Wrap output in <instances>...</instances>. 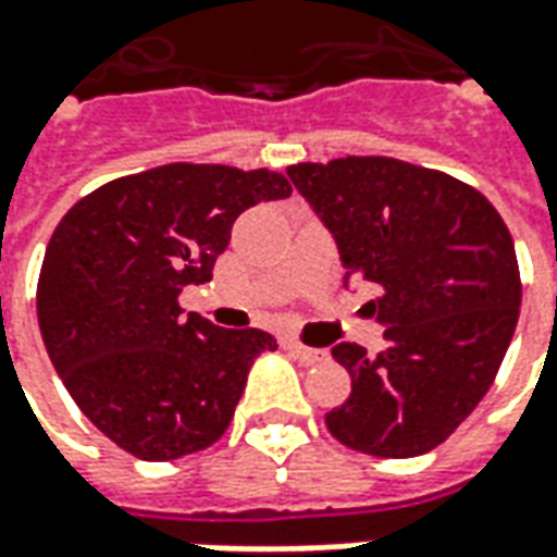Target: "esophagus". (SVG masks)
<instances>
[{
    "label": "esophagus",
    "instance_id": "1",
    "mask_svg": "<svg viewBox=\"0 0 557 557\" xmlns=\"http://www.w3.org/2000/svg\"><path fill=\"white\" fill-rule=\"evenodd\" d=\"M286 349H289V355H295L304 367H313V363L327 361V351L310 349V346H304V343H298V339H286Z\"/></svg>",
    "mask_w": 557,
    "mask_h": 557
}]
</instances>
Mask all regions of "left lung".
Instances as JSON below:
<instances>
[{
    "label": "left lung",
    "mask_w": 557,
    "mask_h": 557,
    "mask_svg": "<svg viewBox=\"0 0 557 557\" xmlns=\"http://www.w3.org/2000/svg\"><path fill=\"white\" fill-rule=\"evenodd\" d=\"M289 178L334 232L339 262L373 283L385 349H331L351 375L327 411L351 450L406 459L438 447L498 375L522 304L510 230L454 175L382 154L295 163Z\"/></svg>",
    "instance_id": "left-lung-1"
}]
</instances>
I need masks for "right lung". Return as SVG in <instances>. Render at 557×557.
<instances>
[{"mask_svg":"<svg viewBox=\"0 0 557 557\" xmlns=\"http://www.w3.org/2000/svg\"><path fill=\"white\" fill-rule=\"evenodd\" d=\"M292 194L274 170L166 163L107 182L59 220L38 277V325L79 411L122 450L166 462L230 426L247 373L277 339L184 315L235 218Z\"/></svg>","mask_w":557,"mask_h":557,"instance_id":"right-lung-1","label":"right lung"}]
</instances>
